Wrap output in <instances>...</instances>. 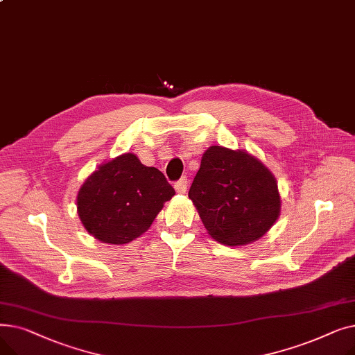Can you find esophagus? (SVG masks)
<instances>
[{
	"label": "esophagus",
	"mask_w": 355,
	"mask_h": 355,
	"mask_svg": "<svg viewBox=\"0 0 355 355\" xmlns=\"http://www.w3.org/2000/svg\"><path fill=\"white\" fill-rule=\"evenodd\" d=\"M187 184H189V181H187V177H181L178 181H175L174 187H175L177 193H180V194H184L185 191H187Z\"/></svg>",
	"instance_id": "34e87169"
}]
</instances>
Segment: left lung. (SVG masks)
Instances as JSON below:
<instances>
[{"mask_svg":"<svg viewBox=\"0 0 355 355\" xmlns=\"http://www.w3.org/2000/svg\"><path fill=\"white\" fill-rule=\"evenodd\" d=\"M189 197L211 237L241 246L262 237L281 211L277 184L268 168L243 151L210 146Z\"/></svg>","mask_w":355,"mask_h":355,"instance_id":"obj_1","label":"left lung"}]
</instances>
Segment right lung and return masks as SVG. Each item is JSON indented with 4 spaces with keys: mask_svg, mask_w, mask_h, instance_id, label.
Masks as SVG:
<instances>
[{
    "mask_svg": "<svg viewBox=\"0 0 355 355\" xmlns=\"http://www.w3.org/2000/svg\"><path fill=\"white\" fill-rule=\"evenodd\" d=\"M174 194L159 170L142 165L134 154H123L86 180L78 194V213L93 237L125 245L148 230Z\"/></svg>",
    "mask_w": 355,
    "mask_h": 355,
    "instance_id": "right-lung-1",
    "label": "right lung"
}]
</instances>
